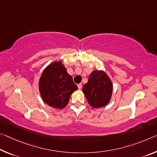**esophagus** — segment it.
<instances>
[{"mask_svg":"<svg viewBox=\"0 0 157 157\" xmlns=\"http://www.w3.org/2000/svg\"><path fill=\"white\" fill-rule=\"evenodd\" d=\"M78 87L79 89H81L82 88V84H78Z\"/></svg>","mask_w":157,"mask_h":157,"instance_id":"1","label":"esophagus"}]
</instances>
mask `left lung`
<instances>
[{
	"label": "left lung",
	"mask_w": 157,
	"mask_h": 157,
	"mask_svg": "<svg viewBox=\"0 0 157 157\" xmlns=\"http://www.w3.org/2000/svg\"><path fill=\"white\" fill-rule=\"evenodd\" d=\"M113 83L103 71H94L84 84L82 91L88 103L92 108L105 106L110 101L113 94Z\"/></svg>",
	"instance_id": "obj_1"
}]
</instances>
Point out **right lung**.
I'll list each match as a JSON object with an SVG mask.
<instances>
[{
  "instance_id": "add662e5",
  "label": "right lung",
  "mask_w": 157,
  "mask_h": 157,
  "mask_svg": "<svg viewBox=\"0 0 157 157\" xmlns=\"http://www.w3.org/2000/svg\"><path fill=\"white\" fill-rule=\"evenodd\" d=\"M78 86L67 73L61 61H54L46 67L39 80L40 96L47 105L62 109L67 105L70 97Z\"/></svg>"
}]
</instances>
